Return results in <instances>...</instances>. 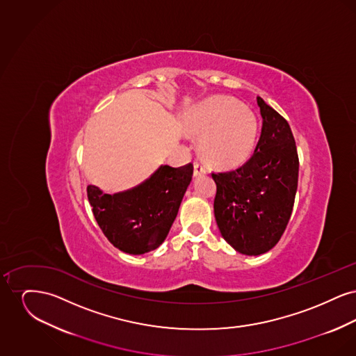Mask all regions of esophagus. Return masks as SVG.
<instances>
[{
    "instance_id": "34e87169",
    "label": "esophagus",
    "mask_w": 356,
    "mask_h": 356,
    "mask_svg": "<svg viewBox=\"0 0 356 356\" xmlns=\"http://www.w3.org/2000/svg\"><path fill=\"white\" fill-rule=\"evenodd\" d=\"M205 173H207L205 165H204L202 161L196 160V161L193 163V175H195V176H202V175H205Z\"/></svg>"
}]
</instances>
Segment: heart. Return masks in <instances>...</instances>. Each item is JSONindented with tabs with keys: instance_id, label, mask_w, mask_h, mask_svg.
I'll use <instances>...</instances> for the list:
<instances>
[{
	"instance_id": "1",
	"label": "heart",
	"mask_w": 356,
	"mask_h": 356,
	"mask_svg": "<svg viewBox=\"0 0 356 356\" xmlns=\"http://www.w3.org/2000/svg\"><path fill=\"white\" fill-rule=\"evenodd\" d=\"M186 128L202 136L199 148L209 163L234 167L251 156L259 125L250 108L231 97H215L189 115Z\"/></svg>"
}]
</instances>
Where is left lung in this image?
<instances>
[{"mask_svg": "<svg viewBox=\"0 0 356 356\" xmlns=\"http://www.w3.org/2000/svg\"><path fill=\"white\" fill-rule=\"evenodd\" d=\"M261 135L236 170L212 172L215 219L221 236L244 254L273 248L286 231L298 189L299 156L287 120L257 97Z\"/></svg>", "mask_w": 356, "mask_h": 356, "instance_id": "8db88e82", "label": "left lung"}]
</instances>
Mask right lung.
Wrapping results in <instances>:
<instances>
[{
  "label": "right lung",
  "instance_id": "obj_1",
  "mask_svg": "<svg viewBox=\"0 0 356 356\" xmlns=\"http://www.w3.org/2000/svg\"><path fill=\"white\" fill-rule=\"evenodd\" d=\"M193 165H163L131 191L106 195L86 186L88 200L102 234L120 251L143 254L157 248L168 235L189 186Z\"/></svg>",
  "mask_w": 356,
  "mask_h": 356
}]
</instances>
